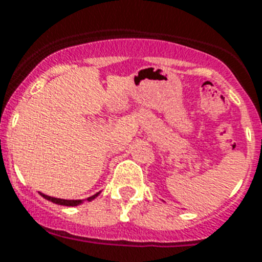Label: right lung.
I'll use <instances>...</instances> for the list:
<instances>
[{"label": "right lung", "instance_id": "obj_1", "mask_svg": "<svg viewBox=\"0 0 262 262\" xmlns=\"http://www.w3.org/2000/svg\"><path fill=\"white\" fill-rule=\"evenodd\" d=\"M40 195H41L44 199H47V201L52 202V203H56V205H60V206H78L80 205V203H83V201H80V199H78V201H69V199H59V198H54V196H48V195H44V193L40 192ZM99 195V192H97L95 195H93V196L87 198V201L90 202L93 201V199H95V198Z\"/></svg>", "mask_w": 262, "mask_h": 262}]
</instances>
